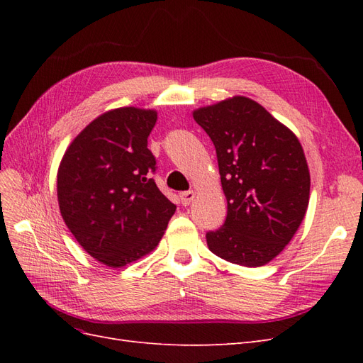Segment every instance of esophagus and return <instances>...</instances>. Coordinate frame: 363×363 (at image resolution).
Returning <instances> with one entry per match:
<instances>
[{"mask_svg": "<svg viewBox=\"0 0 363 363\" xmlns=\"http://www.w3.org/2000/svg\"><path fill=\"white\" fill-rule=\"evenodd\" d=\"M195 199V192L194 191H186L180 194V201L183 206H189L191 201Z\"/></svg>", "mask_w": 363, "mask_h": 363, "instance_id": "obj_1", "label": "esophagus"}]
</instances>
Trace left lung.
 Wrapping results in <instances>:
<instances>
[{"instance_id": "obj_1", "label": "left lung", "mask_w": 363, "mask_h": 363, "mask_svg": "<svg viewBox=\"0 0 363 363\" xmlns=\"http://www.w3.org/2000/svg\"><path fill=\"white\" fill-rule=\"evenodd\" d=\"M212 139L227 216L207 247L227 262L262 267L289 244L309 204L311 175L300 140L245 96L194 112Z\"/></svg>"}]
</instances>
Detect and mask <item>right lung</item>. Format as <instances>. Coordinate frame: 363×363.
Here are the masks:
<instances>
[{
	"mask_svg": "<svg viewBox=\"0 0 363 363\" xmlns=\"http://www.w3.org/2000/svg\"><path fill=\"white\" fill-rule=\"evenodd\" d=\"M157 113L121 107L98 116L60 162L57 199L65 224L86 252L119 268L148 255L175 212L152 179L148 136Z\"/></svg>",
	"mask_w": 363,
	"mask_h": 363,
	"instance_id": "1",
	"label": "right lung"
}]
</instances>
